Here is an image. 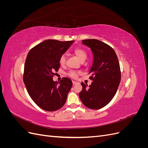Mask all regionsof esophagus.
I'll return each instance as SVG.
<instances>
[{"mask_svg": "<svg viewBox=\"0 0 148 148\" xmlns=\"http://www.w3.org/2000/svg\"><path fill=\"white\" fill-rule=\"evenodd\" d=\"M72 83H73V84H78V82H75V81H73V82H72Z\"/></svg>", "mask_w": 148, "mask_h": 148, "instance_id": "34e87169", "label": "esophagus"}]
</instances>
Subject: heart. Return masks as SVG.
<instances>
[{"instance_id": "1", "label": "heart", "mask_w": 148, "mask_h": 148, "mask_svg": "<svg viewBox=\"0 0 148 148\" xmlns=\"http://www.w3.org/2000/svg\"><path fill=\"white\" fill-rule=\"evenodd\" d=\"M74 54L77 57L78 59L81 61V62H84L85 60L86 59L87 57V53L85 52L83 49H79L77 48L75 49L74 51H73ZM65 62H66V58L64 55H62L60 56V59H59V62L61 65H64L65 64ZM78 73H79V71H70L69 73V75L71 78H75L78 77Z\"/></svg>"}]
</instances>
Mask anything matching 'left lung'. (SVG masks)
I'll use <instances>...</instances> for the list:
<instances>
[{
  "label": "left lung",
  "mask_w": 148,
  "mask_h": 148,
  "mask_svg": "<svg viewBox=\"0 0 148 148\" xmlns=\"http://www.w3.org/2000/svg\"><path fill=\"white\" fill-rule=\"evenodd\" d=\"M91 49L93 62L89 73L92 82L88 86L82 82L79 97L83 104L91 109H99L107 105L117 92L121 80L120 65L114 49L99 40L82 41Z\"/></svg>",
  "instance_id": "obj_1"
}]
</instances>
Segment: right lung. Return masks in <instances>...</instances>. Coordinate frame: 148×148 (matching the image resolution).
<instances>
[{
  "label": "right lung",
  "instance_id": "1",
  "mask_svg": "<svg viewBox=\"0 0 148 148\" xmlns=\"http://www.w3.org/2000/svg\"><path fill=\"white\" fill-rule=\"evenodd\" d=\"M73 42L47 39L31 49L26 57L23 82L31 99L44 110H57L66 101L71 80L63 78L58 83L52 78L60 67V56Z\"/></svg>",
  "mask_w": 148,
  "mask_h": 148
}]
</instances>
